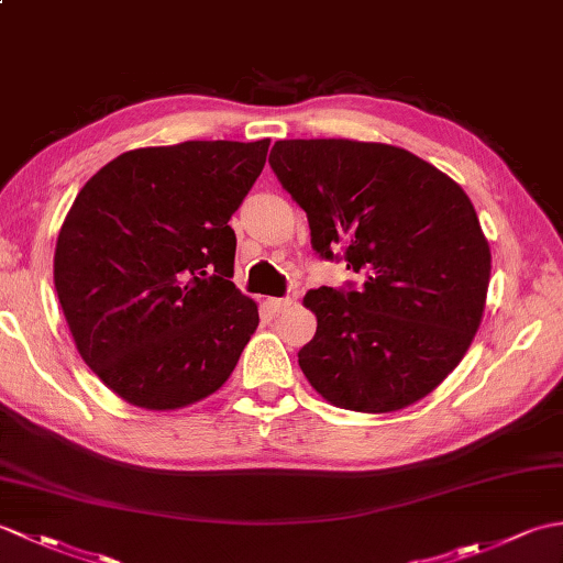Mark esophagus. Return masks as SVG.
Returning a JSON list of instances; mask_svg holds the SVG:
<instances>
[{"instance_id":"esophagus-1","label":"esophagus","mask_w":563,"mask_h":563,"mask_svg":"<svg viewBox=\"0 0 563 563\" xmlns=\"http://www.w3.org/2000/svg\"><path fill=\"white\" fill-rule=\"evenodd\" d=\"M295 300L292 297H271V300L266 302L268 305V309L271 312H275V314H280V312H285V309H288L290 305H292Z\"/></svg>"}]
</instances>
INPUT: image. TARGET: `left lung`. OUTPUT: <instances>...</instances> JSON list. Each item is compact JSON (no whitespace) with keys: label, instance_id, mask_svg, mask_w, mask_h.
Instances as JSON below:
<instances>
[{"label":"left lung","instance_id":"1","mask_svg":"<svg viewBox=\"0 0 563 563\" xmlns=\"http://www.w3.org/2000/svg\"><path fill=\"white\" fill-rule=\"evenodd\" d=\"M268 164L307 212L312 249L361 285L309 290L297 353L341 409H404L445 379L484 314L492 251L464 190L416 154L355 140H280Z\"/></svg>","mask_w":563,"mask_h":563}]
</instances>
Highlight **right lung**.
Here are the masks:
<instances>
[{
  "label": "right lung",
  "mask_w": 563,
  "mask_h": 563,
  "mask_svg": "<svg viewBox=\"0 0 563 563\" xmlns=\"http://www.w3.org/2000/svg\"><path fill=\"white\" fill-rule=\"evenodd\" d=\"M271 140H190L125 152L71 202L55 290L77 351L142 409H178L220 389L258 327L234 288L230 218Z\"/></svg>",
  "instance_id": "obj_1"
}]
</instances>
